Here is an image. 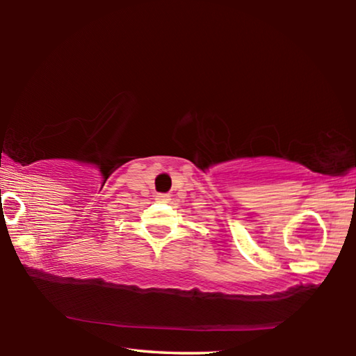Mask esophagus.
<instances>
[{
  "label": "esophagus",
  "instance_id": "obj_1",
  "mask_svg": "<svg viewBox=\"0 0 356 356\" xmlns=\"http://www.w3.org/2000/svg\"><path fill=\"white\" fill-rule=\"evenodd\" d=\"M155 200L159 202H168V201H170V195H166V193H161V195H156Z\"/></svg>",
  "mask_w": 356,
  "mask_h": 356
}]
</instances>
